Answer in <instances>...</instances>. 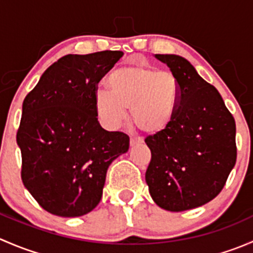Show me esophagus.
Instances as JSON below:
<instances>
[{
  "label": "esophagus",
  "instance_id": "1",
  "mask_svg": "<svg viewBox=\"0 0 253 253\" xmlns=\"http://www.w3.org/2000/svg\"><path fill=\"white\" fill-rule=\"evenodd\" d=\"M139 143H143V139L141 137H131V139H129V144H131V147H134V145L139 144Z\"/></svg>",
  "mask_w": 253,
  "mask_h": 253
}]
</instances>
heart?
I'll return each mask as SVG.
<instances>
[{
    "label": "heart",
    "mask_w": 253,
    "mask_h": 253,
    "mask_svg": "<svg viewBox=\"0 0 253 253\" xmlns=\"http://www.w3.org/2000/svg\"><path fill=\"white\" fill-rule=\"evenodd\" d=\"M109 91L99 90L94 106L100 121L116 128L131 109L133 124L147 133L167 128L175 116L180 86L171 72H158L147 66H124L108 77Z\"/></svg>",
    "instance_id": "1"
}]
</instances>
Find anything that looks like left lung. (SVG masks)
<instances>
[{"label": "left lung", "instance_id": "left-lung-1", "mask_svg": "<svg viewBox=\"0 0 253 253\" xmlns=\"http://www.w3.org/2000/svg\"><path fill=\"white\" fill-rule=\"evenodd\" d=\"M155 57L177 79L180 96L169 126L145 138L152 153L145 181L160 208L182 211L206 205L225 186L236 163L235 120L186 58Z\"/></svg>", "mask_w": 253, "mask_h": 253}]
</instances>
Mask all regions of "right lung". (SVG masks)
Instances as JSON below:
<instances>
[{
	"mask_svg": "<svg viewBox=\"0 0 253 253\" xmlns=\"http://www.w3.org/2000/svg\"><path fill=\"white\" fill-rule=\"evenodd\" d=\"M122 51L66 55L42 73L23 101L17 143L22 181L48 213L81 216L99 205L109 165L129 137L104 129L94 98Z\"/></svg>",
	"mask_w": 253,
	"mask_h": 253,
	"instance_id": "add662e5",
	"label": "right lung"
}]
</instances>
